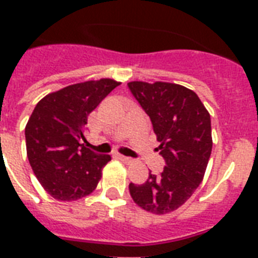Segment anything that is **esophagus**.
I'll return each instance as SVG.
<instances>
[{"label": "esophagus", "instance_id": "obj_1", "mask_svg": "<svg viewBox=\"0 0 258 258\" xmlns=\"http://www.w3.org/2000/svg\"><path fill=\"white\" fill-rule=\"evenodd\" d=\"M117 159H119V161H121L123 162V163H133V159H131V158H128V157H124V155H117Z\"/></svg>", "mask_w": 258, "mask_h": 258}]
</instances>
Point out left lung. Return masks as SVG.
I'll list each match as a JSON object with an SVG mask.
<instances>
[{"mask_svg":"<svg viewBox=\"0 0 258 258\" xmlns=\"http://www.w3.org/2000/svg\"><path fill=\"white\" fill-rule=\"evenodd\" d=\"M128 88L151 119L166 162L159 175L150 172L145 183H130V194L146 212L167 214L204 179L213 147L210 113L194 91L179 84L131 82Z\"/></svg>","mask_w":258,"mask_h":258,"instance_id":"left-lung-1","label":"left lung"}]
</instances>
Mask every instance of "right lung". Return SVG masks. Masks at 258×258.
Masks as SVG:
<instances>
[{"instance_id":"1","label":"right lung","mask_w":258,"mask_h":258,"mask_svg":"<svg viewBox=\"0 0 258 258\" xmlns=\"http://www.w3.org/2000/svg\"><path fill=\"white\" fill-rule=\"evenodd\" d=\"M120 83L100 79L72 84L48 93L34 107L25 127L26 155L34 175L58 201L89 196L111 157L87 149L88 115Z\"/></svg>"}]
</instances>
